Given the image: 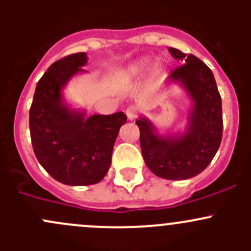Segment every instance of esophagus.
<instances>
[{
  "mask_svg": "<svg viewBox=\"0 0 251 251\" xmlns=\"http://www.w3.org/2000/svg\"><path fill=\"white\" fill-rule=\"evenodd\" d=\"M126 115H127L128 120H135L138 115V108L135 107V105H130L126 109Z\"/></svg>",
  "mask_w": 251,
  "mask_h": 251,
  "instance_id": "obj_1",
  "label": "esophagus"
}]
</instances>
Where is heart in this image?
<instances>
[{
    "instance_id": "b5f03b06",
    "label": "heart",
    "mask_w": 251,
    "mask_h": 251,
    "mask_svg": "<svg viewBox=\"0 0 251 251\" xmlns=\"http://www.w3.org/2000/svg\"><path fill=\"white\" fill-rule=\"evenodd\" d=\"M148 64L149 62L147 59L137 60V62L132 63V64L126 68L125 72H124V75L126 77H135L137 75H141L142 73L146 72V69L148 68Z\"/></svg>"
}]
</instances>
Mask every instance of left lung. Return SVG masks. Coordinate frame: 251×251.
I'll return each instance as SVG.
<instances>
[{
    "mask_svg": "<svg viewBox=\"0 0 251 251\" xmlns=\"http://www.w3.org/2000/svg\"><path fill=\"white\" fill-rule=\"evenodd\" d=\"M175 59L181 60L168 76L178 83L191 100L187 125L179 132L160 133L148 118L136 120L140 128L142 155L149 170L165 179H187L207 168L222 140V102L214 74L196 55H186L169 47Z\"/></svg>",
    "mask_w": 251,
    "mask_h": 251,
    "instance_id": "1",
    "label": "left lung"
}]
</instances>
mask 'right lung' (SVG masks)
Here are the masks:
<instances>
[{
    "instance_id": "right-lung-1",
    "label": "right lung",
    "mask_w": 251,
    "mask_h": 251,
    "mask_svg": "<svg viewBox=\"0 0 251 251\" xmlns=\"http://www.w3.org/2000/svg\"><path fill=\"white\" fill-rule=\"evenodd\" d=\"M85 52L53 63L35 90L29 114L34 153L55 181L68 186H90L102 181L111 164L114 143L127 116L123 113L87 116L72 108L63 90L87 64Z\"/></svg>"
}]
</instances>
